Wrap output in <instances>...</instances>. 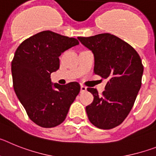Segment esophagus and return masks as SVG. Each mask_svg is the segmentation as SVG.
<instances>
[{
	"label": "esophagus",
	"instance_id": "34e87169",
	"mask_svg": "<svg viewBox=\"0 0 156 156\" xmlns=\"http://www.w3.org/2000/svg\"><path fill=\"white\" fill-rule=\"evenodd\" d=\"M87 90V87L84 86L80 87V92H85Z\"/></svg>",
	"mask_w": 156,
	"mask_h": 156
}]
</instances>
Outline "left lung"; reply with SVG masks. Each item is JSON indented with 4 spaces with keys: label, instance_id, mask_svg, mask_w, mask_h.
Masks as SVG:
<instances>
[{
    "label": "left lung",
    "instance_id": "1",
    "mask_svg": "<svg viewBox=\"0 0 156 156\" xmlns=\"http://www.w3.org/2000/svg\"><path fill=\"white\" fill-rule=\"evenodd\" d=\"M94 56L95 74L108 80L102 94L87 88L94 101L86 107L88 119L99 129L121 124L133 108L141 86L143 67L137 52L129 44L110 34L77 37Z\"/></svg>",
    "mask_w": 156,
    "mask_h": 156
}]
</instances>
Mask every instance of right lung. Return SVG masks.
<instances>
[{
	"label": "right lung",
	"instance_id": "obj_1",
	"mask_svg": "<svg viewBox=\"0 0 156 156\" xmlns=\"http://www.w3.org/2000/svg\"><path fill=\"white\" fill-rule=\"evenodd\" d=\"M79 44L73 37L43 31L25 40L12 62L14 90L29 118L38 126L55 127L66 119L80 90L77 82L52 83L51 73L59 69V56Z\"/></svg>",
	"mask_w": 156,
	"mask_h": 156
}]
</instances>
